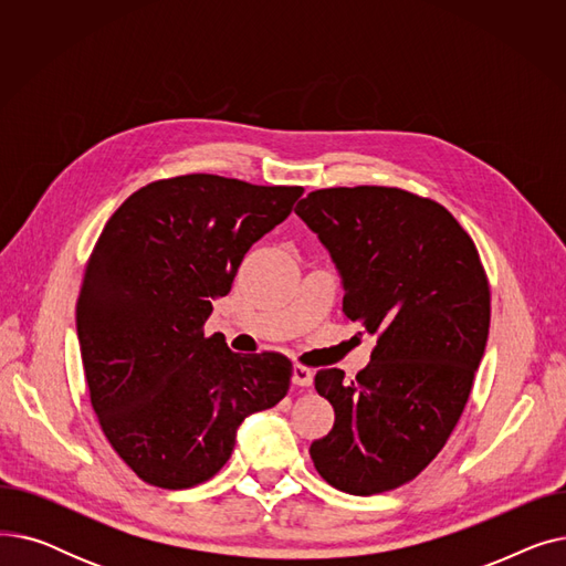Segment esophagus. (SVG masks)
I'll return each mask as SVG.
<instances>
[{"label": "esophagus", "mask_w": 566, "mask_h": 566, "mask_svg": "<svg viewBox=\"0 0 566 566\" xmlns=\"http://www.w3.org/2000/svg\"><path fill=\"white\" fill-rule=\"evenodd\" d=\"M312 380H314V374L310 367H303V365L293 367V385H298V388H310Z\"/></svg>", "instance_id": "1"}]
</instances>
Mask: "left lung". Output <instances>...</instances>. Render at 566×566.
Segmentation results:
<instances>
[{
  "instance_id": "1",
  "label": "left lung",
  "mask_w": 566,
  "mask_h": 566,
  "mask_svg": "<svg viewBox=\"0 0 566 566\" xmlns=\"http://www.w3.org/2000/svg\"><path fill=\"white\" fill-rule=\"evenodd\" d=\"M344 280V316L378 335L367 369H318L335 424L312 442L321 478L350 495L392 491L438 457L486 348L491 291L459 220L401 188L314 190L295 206Z\"/></svg>"
}]
</instances>
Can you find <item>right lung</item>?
Masks as SVG:
<instances>
[{
	"label": "right lung",
	"instance_id": "right-lung-1",
	"mask_svg": "<svg viewBox=\"0 0 566 566\" xmlns=\"http://www.w3.org/2000/svg\"><path fill=\"white\" fill-rule=\"evenodd\" d=\"M301 195L216 174L160 178L101 231L84 265L77 339L98 424L142 482L176 491L211 480L248 415L286 397V355L233 353L203 323L245 252Z\"/></svg>",
	"mask_w": 566,
	"mask_h": 566
}]
</instances>
